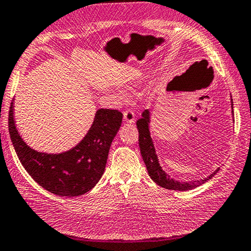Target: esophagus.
<instances>
[{
  "mask_svg": "<svg viewBox=\"0 0 251 251\" xmlns=\"http://www.w3.org/2000/svg\"><path fill=\"white\" fill-rule=\"evenodd\" d=\"M124 121L126 123H134L135 122V112L130 109H127L124 112Z\"/></svg>",
  "mask_w": 251,
  "mask_h": 251,
  "instance_id": "esophagus-1",
  "label": "esophagus"
}]
</instances>
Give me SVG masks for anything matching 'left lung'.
Wrapping results in <instances>:
<instances>
[{
    "mask_svg": "<svg viewBox=\"0 0 251 251\" xmlns=\"http://www.w3.org/2000/svg\"><path fill=\"white\" fill-rule=\"evenodd\" d=\"M232 106H233V102H232ZM149 123H150V111L145 110L141 114V119H139L136 123L137 128H138V132H139V148H140V153H141L142 159H144L147 170H148L149 176L155 184H158L159 186H161V187L166 188V189L185 191V190L194 189L196 187H198V186L204 184L205 181H208L209 179L212 178L213 176L218 173V171L220 169L213 172V174L209 175L208 177L200 180L188 181V183L187 181H177L173 178H171L170 175L166 174L160 166L158 156L155 154L154 145L153 142H152L151 136H150Z\"/></svg>",
    "mask_w": 251,
    "mask_h": 251,
    "instance_id": "8db88e82",
    "label": "left lung"
}]
</instances>
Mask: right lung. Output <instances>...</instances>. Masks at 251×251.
<instances>
[{"label": "right lung", "mask_w": 251, "mask_h": 251, "mask_svg": "<svg viewBox=\"0 0 251 251\" xmlns=\"http://www.w3.org/2000/svg\"><path fill=\"white\" fill-rule=\"evenodd\" d=\"M122 120L119 110H98L83 139L73 149L58 154L38 152L26 145L15 126L13 102L9 107L8 130L19 161L34 181L56 196L76 197L91 190L102 177Z\"/></svg>", "instance_id": "obj_1"}]
</instances>
